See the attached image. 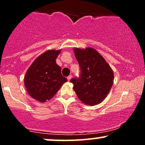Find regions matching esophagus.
Returning <instances> with one entry per match:
<instances>
[{"label": "esophagus", "mask_w": 145, "mask_h": 145, "mask_svg": "<svg viewBox=\"0 0 145 145\" xmlns=\"http://www.w3.org/2000/svg\"><path fill=\"white\" fill-rule=\"evenodd\" d=\"M71 78H72V76H71V75H69V76L67 77L68 81H70L71 79Z\"/></svg>", "instance_id": "obj_1"}]
</instances>
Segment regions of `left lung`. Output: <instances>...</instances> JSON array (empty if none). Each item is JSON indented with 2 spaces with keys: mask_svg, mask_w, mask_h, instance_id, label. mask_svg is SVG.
<instances>
[{
  "mask_svg": "<svg viewBox=\"0 0 145 145\" xmlns=\"http://www.w3.org/2000/svg\"><path fill=\"white\" fill-rule=\"evenodd\" d=\"M73 50L81 69L80 78L70 80L73 89L84 104H100L107 97L114 82L112 68L94 48H74Z\"/></svg>",
  "mask_w": 145,
  "mask_h": 145,
  "instance_id": "1",
  "label": "left lung"
}]
</instances>
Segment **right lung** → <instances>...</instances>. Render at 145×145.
Wrapping results in <instances>:
<instances>
[{
  "mask_svg": "<svg viewBox=\"0 0 145 145\" xmlns=\"http://www.w3.org/2000/svg\"><path fill=\"white\" fill-rule=\"evenodd\" d=\"M61 50H48L36 58L27 69L24 78L26 91L29 95L39 102L52 99L67 78L61 74V68L56 59Z\"/></svg>",
  "mask_w": 145,
  "mask_h": 145,
  "instance_id": "right-lung-1",
  "label": "right lung"
}]
</instances>
